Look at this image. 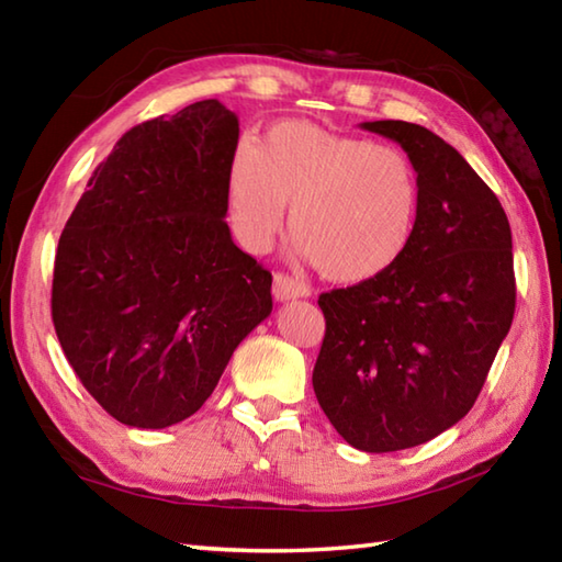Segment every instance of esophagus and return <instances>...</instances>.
Masks as SVG:
<instances>
[{
    "instance_id": "obj_1",
    "label": "esophagus",
    "mask_w": 562,
    "mask_h": 562,
    "mask_svg": "<svg viewBox=\"0 0 562 562\" xmlns=\"http://www.w3.org/2000/svg\"><path fill=\"white\" fill-rule=\"evenodd\" d=\"M272 294L278 302H290V300H300V296H308V288L304 282L294 280L292 274L278 272L272 278Z\"/></svg>"
}]
</instances>
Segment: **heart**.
Masks as SVG:
<instances>
[{
  "mask_svg": "<svg viewBox=\"0 0 562 562\" xmlns=\"http://www.w3.org/2000/svg\"><path fill=\"white\" fill-rule=\"evenodd\" d=\"M229 217L248 250H266L290 205L296 250L336 282L379 278L411 246L420 178L396 147L312 123H280L241 142L229 166Z\"/></svg>",
  "mask_w": 562,
  "mask_h": 562,
  "instance_id": "b5f03b06",
  "label": "heart"
}]
</instances>
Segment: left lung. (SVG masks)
Here are the masks:
<instances>
[{
	"label": "left lung",
	"instance_id": "obj_1",
	"mask_svg": "<svg viewBox=\"0 0 562 562\" xmlns=\"http://www.w3.org/2000/svg\"><path fill=\"white\" fill-rule=\"evenodd\" d=\"M362 127L408 154L420 212L396 266L318 296L326 336L312 381L338 435L384 453L425 445L473 408L517 288L507 214L469 161L423 125Z\"/></svg>",
	"mask_w": 562,
	"mask_h": 562
}]
</instances>
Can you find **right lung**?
Instances as JSON below:
<instances>
[{
    "label": "right lung",
    "instance_id": "1",
    "mask_svg": "<svg viewBox=\"0 0 562 562\" xmlns=\"http://www.w3.org/2000/svg\"><path fill=\"white\" fill-rule=\"evenodd\" d=\"M236 145L238 117L217 99L133 127L59 236L55 333L117 423L164 429L198 413L272 312V274L224 222Z\"/></svg>",
    "mask_w": 562,
    "mask_h": 562
}]
</instances>
